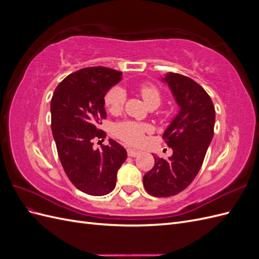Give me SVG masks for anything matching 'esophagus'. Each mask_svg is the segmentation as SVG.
I'll return each mask as SVG.
<instances>
[{
    "instance_id": "1",
    "label": "esophagus",
    "mask_w": 259,
    "mask_h": 259,
    "mask_svg": "<svg viewBox=\"0 0 259 259\" xmlns=\"http://www.w3.org/2000/svg\"><path fill=\"white\" fill-rule=\"evenodd\" d=\"M139 153H140V152L137 151V150H135V149L127 148V154H128V156H132V158H135V156H137Z\"/></svg>"
}]
</instances>
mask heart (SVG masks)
<instances>
[{"label":"heart","instance_id":"1","mask_svg":"<svg viewBox=\"0 0 259 259\" xmlns=\"http://www.w3.org/2000/svg\"><path fill=\"white\" fill-rule=\"evenodd\" d=\"M140 95L149 107H158L161 103V93L152 84H143L139 88ZM126 94L121 86H114L105 96V106L111 113L122 110ZM151 130L150 125L132 120H125L115 124L114 134L117 138L132 146H138L144 142L145 134Z\"/></svg>","mask_w":259,"mask_h":259}]
</instances>
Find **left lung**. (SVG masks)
Here are the masks:
<instances>
[{"mask_svg": "<svg viewBox=\"0 0 259 259\" xmlns=\"http://www.w3.org/2000/svg\"><path fill=\"white\" fill-rule=\"evenodd\" d=\"M179 107L163 134L173 149L167 160L154 156V166L144 176L148 193L171 197L185 190L198 175L214 136L215 108L201 85L182 74L168 72L162 77Z\"/></svg>", "mask_w": 259, "mask_h": 259, "instance_id": "1", "label": "left lung"}]
</instances>
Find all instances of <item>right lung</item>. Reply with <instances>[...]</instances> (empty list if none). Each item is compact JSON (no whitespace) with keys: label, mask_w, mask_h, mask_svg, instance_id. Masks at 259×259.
I'll return each instance as SVG.
<instances>
[{"label":"right lung","mask_w":259,"mask_h":259,"mask_svg":"<svg viewBox=\"0 0 259 259\" xmlns=\"http://www.w3.org/2000/svg\"><path fill=\"white\" fill-rule=\"evenodd\" d=\"M122 79V72L90 67L69 74L55 90L51 101L52 132L61 165L68 178L82 192L100 197L111 192L116 173L127 152L112 139L101 150L94 139L106 137L98 130L106 119L105 96Z\"/></svg>","instance_id":"1"}]
</instances>
